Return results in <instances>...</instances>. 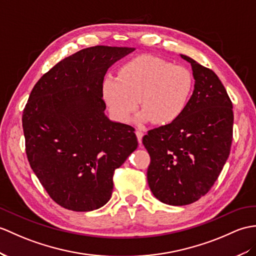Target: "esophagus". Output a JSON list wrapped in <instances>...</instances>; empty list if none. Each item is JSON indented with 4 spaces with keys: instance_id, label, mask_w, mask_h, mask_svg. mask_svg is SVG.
<instances>
[{
    "instance_id": "obj_1",
    "label": "esophagus",
    "mask_w": 256,
    "mask_h": 256,
    "mask_svg": "<svg viewBox=\"0 0 256 256\" xmlns=\"http://www.w3.org/2000/svg\"><path fill=\"white\" fill-rule=\"evenodd\" d=\"M135 134H136V136H138V142H140V144H142V136H144V133H142V130H136V132H135Z\"/></svg>"
}]
</instances>
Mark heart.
I'll list each match as a JSON object with an SVG mask.
<instances>
[{
    "instance_id": "1",
    "label": "heart",
    "mask_w": 256,
    "mask_h": 256,
    "mask_svg": "<svg viewBox=\"0 0 256 256\" xmlns=\"http://www.w3.org/2000/svg\"><path fill=\"white\" fill-rule=\"evenodd\" d=\"M193 86V76L186 68L158 56H140L123 64L118 76H106L102 92L118 120L128 121L140 99V121L167 126L182 114Z\"/></svg>"
}]
</instances>
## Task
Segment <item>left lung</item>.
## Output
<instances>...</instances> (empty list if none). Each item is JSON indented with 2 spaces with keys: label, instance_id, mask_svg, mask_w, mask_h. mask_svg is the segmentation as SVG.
Segmentation results:
<instances>
[{
  "label": "left lung",
  "instance_id": "obj_1",
  "mask_svg": "<svg viewBox=\"0 0 256 256\" xmlns=\"http://www.w3.org/2000/svg\"><path fill=\"white\" fill-rule=\"evenodd\" d=\"M194 92L182 114L150 130L142 144L150 156L147 181L164 204L194 203L210 191L227 162L234 133L232 102L218 76L193 58Z\"/></svg>",
  "mask_w": 256,
  "mask_h": 256
}]
</instances>
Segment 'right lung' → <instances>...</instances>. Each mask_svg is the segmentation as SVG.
Here are the masks:
<instances>
[{
	"instance_id": "1",
	"label": "right lung",
	"mask_w": 256,
	"mask_h": 256,
	"mask_svg": "<svg viewBox=\"0 0 256 256\" xmlns=\"http://www.w3.org/2000/svg\"><path fill=\"white\" fill-rule=\"evenodd\" d=\"M133 48L96 46L65 58L41 76L22 111L29 164L56 204L98 210L111 198L114 174L138 148L135 128L104 116L102 84Z\"/></svg>"
}]
</instances>
